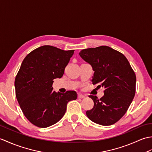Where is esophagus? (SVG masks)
I'll use <instances>...</instances> for the list:
<instances>
[{"label": "esophagus", "mask_w": 152, "mask_h": 152, "mask_svg": "<svg viewBox=\"0 0 152 152\" xmlns=\"http://www.w3.org/2000/svg\"><path fill=\"white\" fill-rule=\"evenodd\" d=\"M85 97H86V96L84 95H78V99H84Z\"/></svg>", "instance_id": "1"}]
</instances>
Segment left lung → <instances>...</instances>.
Instances as JSON below:
<instances>
[{
    "instance_id": "left-lung-1",
    "label": "left lung",
    "mask_w": 152,
    "mask_h": 152,
    "mask_svg": "<svg viewBox=\"0 0 152 152\" xmlns=\"http://www.w3.org/2000/svg\"><path fill=\"white\" fill-rule=\"evenodd\" d=\"M80 56L92 66L93 84L104 88V96L89 97L93 108L86 112L90 120L101 125L114 124L124 115L133 101L136 89V75L124 55L108 46L88 48Z\"/></svg>"
}]
</instances>
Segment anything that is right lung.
Wrapping results in <instances>:
<instances>
[{
	"label": "right lung",
	"instance_id": "add662e5",
	"mask_svg": "<svg viewBox=\"0 0 152 152\" xmlns=\"http://www.w3.org/2000/svg\"><path fill=\"white\" fill-rule=\"evenodd\" d=\"M74 50L43 46L28 53L15 77V95L25 117L33 125L46 128L63 117L67 103L77 99L74 91L53 90V80L61 78Z\"/></svg>",
	"mask_w": 152,
	"mask_h": 152
}]
</instances>
